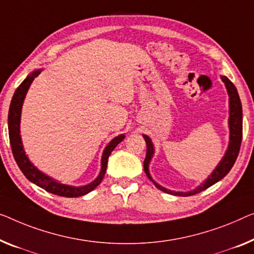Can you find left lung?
<instances>
[{
    "mask_svg": "<svg viewBox=\"0 0 254 254\" xmlns=\"http://www.w3.org/2000/svg\"><path fill=\"white\" fill-rule=\"evenodd\" d=\"M222 82L225 83L227 92L229 96V145L228 149H227L225 156L222 157L220 163L217 165V168L214 169V171L211 173L209 178L199 185V186L192 189L190 191H173L170 190L168 188L162 187L161 185L155 183L149 173V163L151 157L154 155V145L151 142L150 138L148 135L143 134V139H145L146 145H147V153L146 158L143 161V170H145L147 177L149 178V180L153 181V184L156 186V188L161 189L162 191L166 192V194L177 195V196H191L198 192L205 190L206 188L211 187L212 185L218 183L219 180H221L222 178L226 177L227 173L230 171V169L233 168L234 163H235L236 158L238 156L241 148V142H242V135H243V116H242V104L240 96H238L237 89L235 85L230 82V79L226 76H221Z\"/></svg>",
    "mask_w": 254,
    "mask_h": 254,
    "instance_id": "left-lung-1",
    "label": "left lung"
}]
</instances>
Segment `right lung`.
Segmentation results:
<instances>
[{
	"mask_svg": "<svg viewBox=\"0 0 254 254\" xmlns=\"http://www.w3.org/2000/svg\"><path fill=\"white\" fill-rule=\"evenodd\" d=\"M42 69H37L33 71L26 77L20 85L18 86L17 90L14 91V94L11 100L10 108H9V116H7V127H9V138H10V145L11 149H12V154L14 160H16L19 169L24 173L25 177L27 178L29 181L35 184L36 186L45 189V190L51 192V194L64 196V197H78V196H83L88 194L91 190H93L98 185L101 183L104 179L106 169H107V162L108 157L115 147L122 141L126 135L120 134L112 140L111 142L106 146V148L101 156V170L99 176L94 179L92 183L85 186L81 187H74L68 186V185L62 184L59 181L52 179L43 172H41L39 169L35 168L32 164V162L28 160L27 155L25 154L24 147H22L21 137H20V115H21V108L22 104H24V99L26 97V93L29 89L30 84L34 81V78L39 76Z\"/></svg>",
	"mask_w": 254,
	"mask_h": 254,
	"instance_id": "1",
	"label": "right lung"
}]
</instances>
